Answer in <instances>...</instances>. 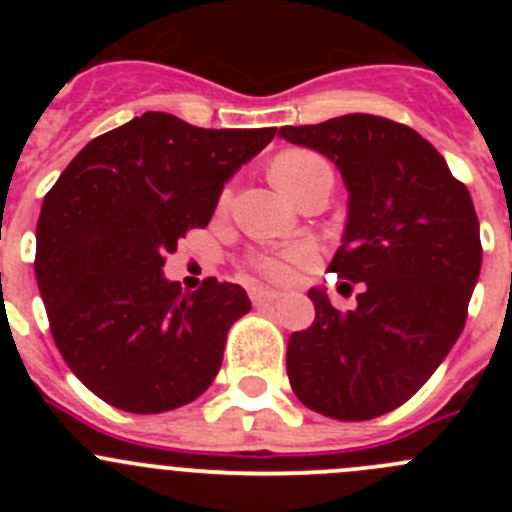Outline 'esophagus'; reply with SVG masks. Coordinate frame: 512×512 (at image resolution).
Wrapping results in <instances>:
<instances>
[{"instance_id": "esophagus-1", "label": "esophagus", "mask_w": 512, "mask_h": 512, "mask_svg": "<svg viewBox=\"0 0 512 512\" xmlns=\"http://www.w3.org/2000/svg\"><path fill=\"white\" fill-rule=\"evenodd\" d=\"M280 297L282 294L275 292V289H267V287H252L250 289V299H252V304H257V307H260V304L277 302Z\"/></svg>"}]
</instances>
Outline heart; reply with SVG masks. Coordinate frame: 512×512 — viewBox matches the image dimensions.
Returning a JSON list of instances; mask_svg holds the SVG:
<instances>
[{
  "label": "heart",
  "instance_id": "b5f03b06",
  "mask_svg": "<svg viewBox=\"0 0 512 512\" xmlns=\"http://www.w3.org/2000/svg\"><path fill=\"white\" fill-rule=\"evenodd\" d=\"M317 165H324L322 158L314 156L309 151H285L275 158L272 163V180L277 183V188H287L292 180H297L299 175H304L307 170L317 168ZM230 198V193L223 195V203ZM314 260L312 247L307 245H289L282 247V250L267 252V255L257 257V267H260L262 275H267L270 280L287 282L297 275L302 267H307L309 262Z\"/></svg>",
  "mask_w": 512,
  "mask_h": 512
}]
</instances>
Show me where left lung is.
Listing matches in <instances>:
<instances>
[{"label":"left lung","mask_w":512,"mask_h":512,"mask_svg":"<svg viewBox=\"0 0 512 512\" xmlns=\"http://www.w3.org/2000/svg\"><path fill=\"white\" fill-rule=\"evenodd\" d=\"M280 136L342 173L347 225L329 270L366 287L352 312L309 289L317 314L289 337V384L317 414L384 416L431 379L463 332L483 260L471 193L426 138L389 118L347 113Z\"/></svg>","instance_id":"8db88e82"}]
</instances>
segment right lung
Returning <instances> with one entry per match:
<instances>
[{"instance_id": "obj_1", "label": "right lung", "mask_w": 512, "mask_h": 512, "mask_svg": "<svg viewBox=\"0 0 512 512\" xmlns=\"http://www.w3.org/2000/svg\"><path fill=\"white\" fill-rule=\"evenodd\" d=\"M272 138L148 111L86 143L46 193L36 285L56 347L98 399L163 414L213 384L227 329L252 304L215 277L183 292L165 255L210 223L227 180Z\"/></svg>"}]
</instances>
